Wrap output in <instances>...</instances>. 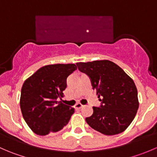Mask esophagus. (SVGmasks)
Here are the masks:
<instances>
[{
  "label": "esophagus",
  "mask_w": 157,
  "mask_h": 157,
  "mask_svg": "<svg viewBox=\"0 0 157 157\" xmlns=\"http://www.w3.org/2000/svg\"><path fill=\"white\" fill-rule=\"evenodd\" d=\"M83 106H84V105H82V104L80 103V102H78V103H77V104H76V105H75V108L77 109H82Z\"/></svg>",
  "instance_id": "1"
}]
</instances>
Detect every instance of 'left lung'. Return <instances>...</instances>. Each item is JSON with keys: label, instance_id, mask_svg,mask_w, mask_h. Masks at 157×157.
<instances>
[{"label": "left lung", "instance_id": "1", "mask_svg": "<svg viewBox=\"0 0 157 157\" xmlns=\"http://www.w3.org/2000/svg\"><path fill=\"white\" fill-rule=\"evenodd\" d=\"M78 70L91 80L93 89L100 98V107H93V114L86 118L92 128L115 135L127 129L139 107L134 80L116 64L109 60L77 63Z\"/></svg>", "mask_w": 157, "mask_h": 157}]
</instances>
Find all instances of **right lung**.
Here are the masks:
<instances>
[{
    "label": "right lung",
    "mask_w": 157,
    "mask_h": 157,
    "mask_svg": "<svg viewBox=\"0 0 157 157\" xmlns=\"http://www.w3.org/2000/svg\"><path fill=\"white\" fill-rule=\"evenodd\" d=\"M74 64H49L25 80L21 90L20 109L30 129L38 135L61 131L69 122L74 109L58 101L67 87V77Z\"/></svg>",
    "instance_id": "1"
}]
</instances>
